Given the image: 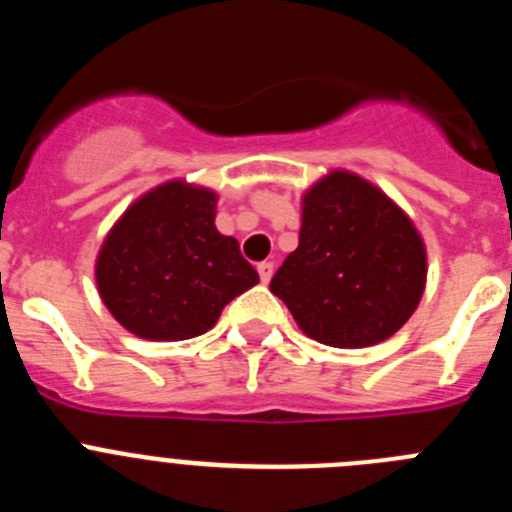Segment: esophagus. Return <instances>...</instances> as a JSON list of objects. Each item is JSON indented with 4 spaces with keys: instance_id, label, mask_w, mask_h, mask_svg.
I'll return each instance as SVG.
<instances>
[{
    "instance_id": "34e87169",
    "label": "esophagus",
    "mask_w": 512,
    "mask_h": 512,
    "mask_svg": "<svg viewBox=\"0 0 512 512\" xmlns=\"http://www.w3.org/2000/svg\"><path fill=\"white\" fill-rule=\"evenodd\" d=\"M256 269H259V277H261V282H264V284H269L271 274H274V264H271V261H261V264L256 266Z\"/></svg>"
}]
</instances>
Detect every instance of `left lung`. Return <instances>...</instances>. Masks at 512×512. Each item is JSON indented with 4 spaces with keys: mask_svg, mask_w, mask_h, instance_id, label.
<instances>
[{
    "mask_svg": "<svg viewBox=\"0 0 512 512\" xmlns=\"http://www.w3.org/2000/svg\"><path fill=\"white\" fill-rule=\"evenodd\" d=\"M307 336L336 348L390 338L425 289V246L374 184L333 171L302 197L300 246L271 279Z\"/></svg>",
    "mask_w": 512,
    "mask_h": 512,
    "instance_id": "obj_1",
    "label": "left lung"
}]
</instances>
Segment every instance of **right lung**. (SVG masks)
Instances as JSON below:
<instances>
[{"instance_id":"right-lung-1","label":"right lung","mask_w":512,"mask_h":512,"mask_svg":"<svg viewBox=\"0 0 512 512\" xmlns=\"http://www.w3.org/2000/svg\"><path fill=\"white\" fill-rule=\"evenodd\" d=\"M215 192L169 182L125 210L102 243L97 287L122 328L148 341H187L259 282L241 246L215 228Z\"/></svg>"}]
</instances>
